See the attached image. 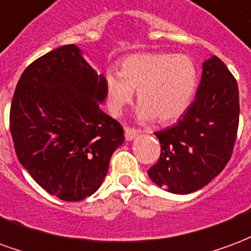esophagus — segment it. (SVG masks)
Returning <instances> with one entry per match:
<instances>
[{
    "label": "esophagus",
    "mask_w": 251,
    "mask_h": 251,
    "mask_svg": "<svg viewBox=\"0 0 251 251\" xmlns=\"http://www.w3.org/2000/svg\"><path fill=\"white\" fill-rule=\"evenodd\" d=\"M140 131L135 130V129H131V127H126L125 129V140L126 141H133L138 135Z\"/></svg>",
    "instance_id": "esophagus-1"
}]
</instances>
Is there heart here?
<instances>
[{
  "instance_id": "heart-1",
  "label": "heart",
  "mask_w": 251,
  "mask_h": 251,
  "mask_svg": "<svg viewBox=\"0 0 251 251\" xmlns=\"http://www.w3.org/2000/svg\"><path fill=\"white\" fill-rule=\"evenodd\" d=\"M103 81L109 107L114 114H120L130 103L138 89V118H157L161 124H169L182 116L190 105L198 73L187 55L137 53L122 61L121 70H106Z\"/></svg>"
}]
</instances>
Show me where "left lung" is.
<instances>
[{"instance_id": "1", "label": "left lung", "mask_w": 251, "mask_h": 251, "mask_svg": "<svg viewBox=\"0 0 251 251\" xmlns=\"http://www.w3.org/2000/svg\"><path fill=\"white\" fill-rule=\"evenodd\" d=\"M239 121L237 81L218 57L202 65L196 100L176 125L154 133L161 144L150 179L174 194L197 192L217 177L234 149Z\"/></svg>"}]
</instances>
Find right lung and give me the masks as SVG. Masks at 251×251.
Instances as JSON below:
<instances>
[{
  "instance_id": "obj_1",
  "label": "right lung",
  "mask_w": 251,
  "mask_h": 251,
  "mask_svg": "<svg viewBox=\"0 0 251 251\" xmlns=\"http://www.w3.org/2000/svg\"><path fill=\"white\" fill-rule=\"evenodd\" d=\"M103 75L75 45H64L27 66L10 106L18 161L51 196L81 201L98 190L124 144L120 122L100 107Z\"/></svg>"
}]
</instances>
